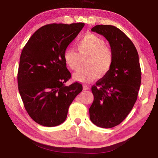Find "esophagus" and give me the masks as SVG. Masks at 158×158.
I'll return each instance as SVG.
<instances>
[{
    "label": "esophagus",
    "mask_w": 158,
    "mask_h": 158,
    "mask_svg": "<svg viewBox=\"0 0 158 158\" xmlns=\"http://www.w3.org/2000/svg\"><path fill=\"white\" fill-rule=\"evenodd\" d=\"M83 89H84V90H89L90 89V87L88 86V85H84V86H83Z\"/></svg>",
    "instance_id": "obj_1"
}]
</instances>
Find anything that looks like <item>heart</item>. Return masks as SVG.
I'll use <instances>...</instances> for the list:
<instances>
[{"label":"heart","mask_w":158,"mask_h":158,"mask_svg":"<svg viewBox=\"0 0 158 158\" xmlns=\"http://www.w3.org/2000/svg\"><path fill=\"white\" fill-rule=\"evenodd\" d=\"M77 49L68 48L63 52L66 65L72 70H78L82 65V58L85 66L74 74V78L82 82H91L99 76L105 75L113 63V53L102 37L88 33L77 42Z\"/></svg>","instance_id":"heart-1"}]
</instances>
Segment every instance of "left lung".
<instances>
[{
	"instance_id": "left-lung-1",
	"label": "left lung",
	"mask_w": 158,
	"mask_h": 158,
	"mask_svg": "<svg viewBox=\"0 0 158 158\" xmlns=\"http://www.w3.org/2000/svg\"><path fill=\"white\" fill-rule=\"evenodd\" d=\"M91 31L109 42L113 63L91 88L90 119L98 127L111 128L123 121L137 101L141 79L139 55L130 39L116 26L97 25Z\"/></svg>"
}]
</instances>
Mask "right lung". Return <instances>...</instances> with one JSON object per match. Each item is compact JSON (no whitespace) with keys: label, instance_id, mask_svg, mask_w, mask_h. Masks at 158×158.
<instances>
[{"label":"right lung","instance_id":"1","mask_svg":"<svg viewBox=\"0 0 158 158\" xmlns=\"http://www.w3.org/2000/svg\"><path fill=\"white\" fill-rule=\"evenodd\" d=\"M84 26V23H52L33 33L21 52L19 92L29 116L46 127L65 121L69 105L82 91L81 84L65 83L71 77L63 52Z\"/></svg>","mask_w":158,"mask_h":158}]
</instances>
